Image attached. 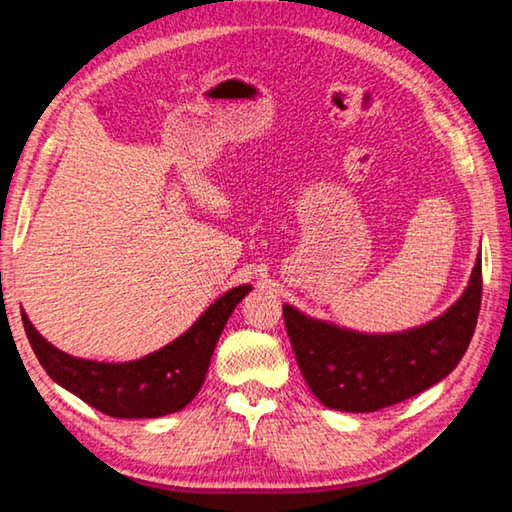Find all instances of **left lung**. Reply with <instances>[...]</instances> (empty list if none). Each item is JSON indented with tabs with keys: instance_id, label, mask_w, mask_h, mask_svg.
<instances>
[{
	"instance_id": "obj_1",
	"label": "left lung",
	"mask_w": 512,
	"mask_h": 512,
	"mask_svg": "<svg viewBox=\"0 0 512 512\" xmlns=\"http://www.w3.org/2000/svg\"><path fill=\"white\" fill-rule=\"evenodd\" d=\"M481 294L478 255L458 303L399 335H360L314 321L291 305H282V314L300 373L316 399L344 412H376L424 392L456 369L474 337Z\"/></svg>"
}]
</instances>
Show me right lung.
Listing matches in <instances>:
<instances>
[{
    "instance_id": "obj_1",
    "label": "right lung",
    "mask_w": 512,
    "mask_h": 512,
    "mask_svg": "<svg viewBox=\"0 0 512 512\" xmlns=\"http://www.w3.org/2000/svg\"><path fill=\"white\" fill-rule=\"evenodd\" d=\"M250 289H230L182 337L134 362L72 358L40 337L24 312L22 323L38 362L61 387L109 417L154 419L182 410L200 392L218 337Z\"/></svg>"
}]
</instances>
